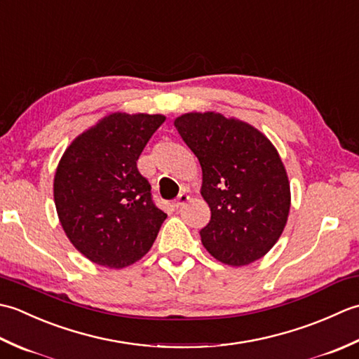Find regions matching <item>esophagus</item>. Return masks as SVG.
I'll list each match as a JSON object with an SVG mask.
<instances>
[{"label": "esophagus", "instance_id": "1", "mask_svg": "<svg viewBox=\"0 0 359 359\" xmlns=\"http://www.w3.org/2000/svg\"><path fill=\"white\" fill-rule=\"evenodd\" d=\"M188 201H189V196L185 194V193H180L177 199L174 201V205L179 208V207H182V205H185Z\"/></svg>", "mask_w": 359, "mask_h": 359}]
</instances>
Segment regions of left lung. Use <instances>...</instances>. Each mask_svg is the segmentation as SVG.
<instances>
[{"instance_id":"8db88e82","label":"left lung","mask_w":359,"mask_h":359,"mask_svg":"<svg viewBox=\"0 0 359 359\" xmlns=\"http://www.w3.org/2000/svg\"><path fill=\"white\" fill-rule=\"evenodd\" d=\"M174 126L202 166L201 194L211 210L203 247L231 266L265 256L284 231L292 199L276 148L256 128L219 112H188Z\"/></svg>"}]
</instances>
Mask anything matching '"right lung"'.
<instances>
[{
  "label": "right lung",
  "mask_w": 359,
  "mask_h": 359,
  "mask_svg": "<svg viewBox=\"0 0 359 359\" xmlns=\"http://www.w3.org/2000/svg\"><path fill=\"white\" fill-rule=\"evenodd\" d=\"M162 114L114 112L75 139L57 166L53 201L63 230L90 262L123 269L148 253L166 215L137 170Z\"/></svg>",
  "instance_id": "obj_1"
}]
</instances>
